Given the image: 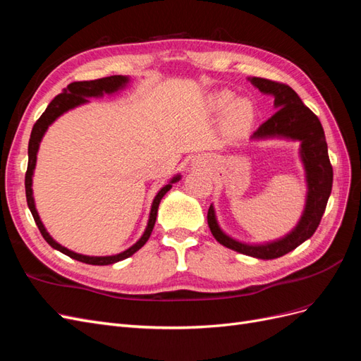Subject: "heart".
Masks as SVG:
<instances>
[{
	"instance_id": "b5f03b06",
	"label": "heart",
	"mask_w": 361,
	"mask_h": 361,
	"mask_svg": "<svg viewBox=\"0 0 361 361\" xmlns=\"http://www.w3.org/2000/svg\"><path fill=\"white\" fill-rule=\"evenodd\" d=\"M232 99H233L232 92L221 90V92L214 93L209 97V105L212 110L221 111L232 102ZM253 116H255L253 105H251L248 99H236L231 106H228V110L226 113V125L232 130H241L251 123Z\"/></svg>"
}]
</instances>
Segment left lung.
I'll return each mask as SVG.
<instances>
[{
	"instance_id": "8db88e82",
	"label": "left lung",
	"mask_w": 361,
	"mask_h": 361,
	"mask_svg": "<svg viewBox=\"0 0 361 361\" xmlns=\"http://www.w3.org/2000/svg\"><path fill=\"white\" fill-rule=\"evenodd\" d=\"M250 81L262 93L274 96V106L277 108V111L259 126L251 138L285 137L301 141L300 154L309 188L304 212L300 223L289 235L279 241L262 245L243 244L227 236L216 223L212 204L207 211V224L216 241L227 248L257 259H277L307 241L316 232L331 194L333 167L319 118L302 104L300 96L288 84L257 78V76L250 78Z\"/></svg>"
}]
</instances>
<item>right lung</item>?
<instances>
[{"instance_id":"1","label":"right lung","mask_w":361,"mask_h":361,"mask_svg":"<svg viewBox=\"0 0 361 361\" xmlns=\"http://www.w3.org/2000/svg\"><path fill=\"white\" fill-rule=\"evenodd\" d=\"M128 84V76L123 75H113V76H105V78L101 80H93V81H75L71 82L66 89L63 90V93L57 94L54 99L51 101V104L48 105V108L43 113L37 122L32 126L31 130V135H30V143H28V167H27V173H25V195H27V203L28 207L31 211L32 218H35V221L39 227V231L42 233V236L45 238V241L59 251H61L63 255H66L75 260H80L82 264H89V265H111L116 264L118 260H123L129 256H133L135 251H138L141 247H143L147 239L154 231V226L157 221V214H158V206L161 199L166 195V192L171 188V183L178 182L180 179V176H174L169 185L166 187H162L161 191L157 194V197L154 199V203H152V209H150V215H149V223L146 231L141 236L138 241L133 245L129 247L128 250L122 251V253H118L116 256H84V255H78V253H73V251L64 248L63 245H60L59 243L54 241L51 238V235L47 232V228L43 227L42 221H40V216L36 211V206H35V199H32V190H31V185H32V171H35L36 167V159H37V150H39V145H40V140L42 137L45 135L48 126L56 120L59 116H61L63 113H66L71 108L78 106L81 104L87 102V97H99L104 93H114L120 89H123V87Z\"/></svg>"}]
</instances>
